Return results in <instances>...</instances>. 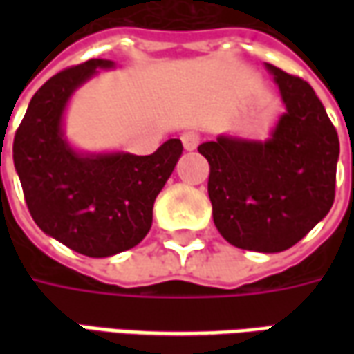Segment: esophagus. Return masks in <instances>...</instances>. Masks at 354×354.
I'll return each instance as SVG.
<instances>
[{
  "mask_svg": "<svg viewBox=\"0 0 354 354\" xmlns=\"http://www.w3.org/2000/svg\"><path fill=\"white\" fill-rule=\"evenodd\" d=\"M180 140H182V144H184V147H185V149H187V151H193L195 147L199 146L201 136H199V132L185 131L184 134L180 136Z\"/></svg>",
  "mask_w": 354,
  "mask_h": 354,
  "instance_id": "1",
  "label": "esophagus"
}]
</instances>
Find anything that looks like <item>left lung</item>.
Segmentation results:
<instances>
[{"label":"left lung","instance_id":"left-lung-1","mask_svg":"<svg viewBox=\"0 0 354 354\" xmlns=\"http://www.w3.org/2000/svg\"><path fill=\"white\" fill-rule=\"evenodd\" d=\"M266 66L286 106L271 138L220 136L199 153L210 165L208 197L222 237L271 254L296 245L330 212L339 138L307 81Z\"/></svg>","mask_w":354,"mask_h":354}]
</instances>
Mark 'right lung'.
<instances>
[{
  "mask_svg": "<svg viewBox=\"0 0 354 354\" xmlns=\"http://www.w3.org/2000/svg\"><path fill=\"white\" fill-rule=\"evenodd\" d=\"M111 60L91 58L53 75L30 100L12 142L28 210L43 233L75 252L106 258L146 237L153 203L182 155L170 138L151 155H81L62 132L73 91Z\"/></svg>",
  "mask_w": 354,
  "mask_h": 354,
  "instance_id": "add662e5",
  "label": "right lung"
}]
</instances>
